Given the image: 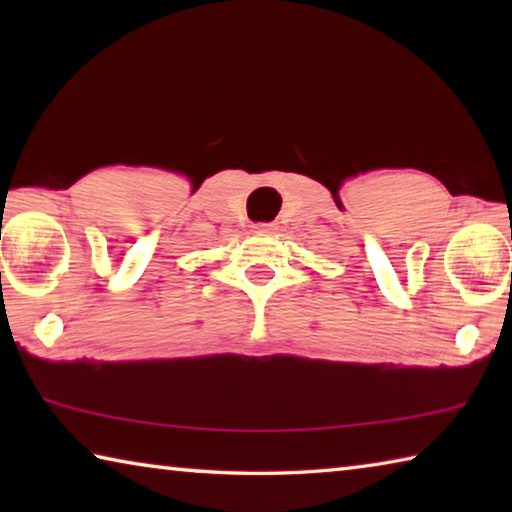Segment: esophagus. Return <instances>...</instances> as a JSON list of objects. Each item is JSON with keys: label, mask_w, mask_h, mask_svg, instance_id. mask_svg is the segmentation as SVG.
I'll return each mask as SVG.
<instances>
[{"label": "esophagus", "mask_w": 512, "mask_h": 512, "mask_svg": "<svg viewBox=\"0 0 512 512\" xmlns=\"http://www.w3.org/2000/svg\"><path fill=\"white\" fill-rule=\"evenodd\" d=\"M253 228H255V232H264V235H273V232L280 230V225H277V223H255Z\"/></svg>", "instance_id": "1"}]
</instances>
